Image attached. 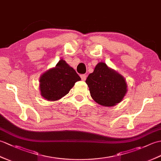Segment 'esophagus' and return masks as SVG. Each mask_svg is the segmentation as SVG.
Returning a JSON list of instances; mask_svg holds the SVG:
<instances>
[{
  "label": "esophagus",
  "instance_id": "34e87169",
  "mask_svg": "<svg viewBox=\"0 0 161 161\" xmlns=\"http://www.w3.org/2000/svg\"><path fill=\"white\" fill-rule=\"evenodd\" d=\"M80 77H81V80H82V81L86 80V75H81Z\"/></svg>",
  "mask_w": 161,
  "mask_h": 161
}]
</instances>
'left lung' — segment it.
<instances>
[{
    "label": "left lung",
    "mask_w": 161,
    "mask_h": 161,
    "mask_svg": "<svg viewBox=\"0 0 161 161\" xmlns=\"http://www.w3.org/2000/svg\"><path fill=\"white\" fill-rule=\"evenodd\" d=\"M86 83L91 97L104 107H114L119 103L127 92L125 79L104 62L96 65Z\"/></svg>",
    "instance_id": "1"
}]
</instances>
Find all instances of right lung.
I'll return each mask as SVG.
<instances>
[{"label": "right lung", "mask_w": 161, "mask_h": 161, "mask_svg": "<svg viewBox=\"0 0 161 161\" xmlns=\"http://www.w3.org/2000/svg\"><path fill=\"white\" fill-rule=\"evenodd\" d=\"M80 80L81 78L76 71L61 59L55 67L41 75V95L47 101H57L69 93L75 82Z\"/></svg>", "instance_id": "obj_1"}]
</instances>
